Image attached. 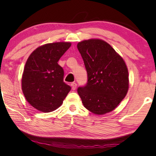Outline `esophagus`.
I'll list each match as a JSON object with an SVG mask.
<instances>
[{
  "label": "esophagus",
  "mask_w": 156,
  "mask_h": 156,
  "mask_svg": "<svg viewBox=\"0 0 156 156\" xmlns=\"http://www.w3.org/2000/svg\"><path fill=\"white\" fill-rule=\"evenodd\" d=\"M71 86H72V90H75L76 88V86H77V84H76V82H73L71 84Z\"/></svg>",
  "instance_id": "34e87169"
}]
</instances>
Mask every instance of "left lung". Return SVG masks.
<instances>
[{
    "label": "left lung",
    "mask_w": 156,
    "mask_h": 156,
    "mask_svg": "<svg viewBox=\"0 0 156 156\" xmlns=\"http://www.w3.org/2000/svg\"><path fill=\"white\" fill-rule=\"evenodd\" d=\"M77 49L87 72L86 85L77 89L83 105L95 114L112 112L129 89V72L124 61L101 40H84L79 42Z\"/></svg>",
    "instance_id": "obj_1"
}]
</instances>
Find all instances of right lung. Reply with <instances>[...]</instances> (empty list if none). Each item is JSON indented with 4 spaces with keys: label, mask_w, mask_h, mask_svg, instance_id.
<instances>
[{
    "label": "right lung",
    "mask_w": 156,
    "mask_h": 156,
    "mask_svg": "<svg viewBox=\"0 0 156 156\" xmlns=\"http://www.w3.org/2000/svg\"><path fill=\"white\" fill-rule=\"evenodd\" d=\"M70 46V42L44 44L27 59L22 77L23 92L28 103L40 112L57 109L71 90L64 82L63 68L57 63Z\"/></svg>",
    "instance_id": "right-lung-1"
}]
</instances>
